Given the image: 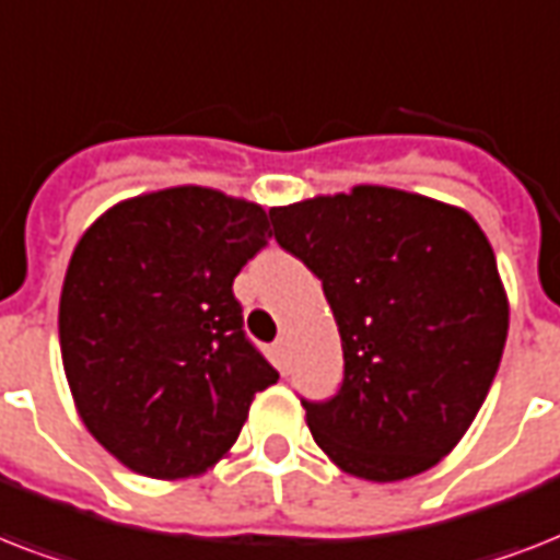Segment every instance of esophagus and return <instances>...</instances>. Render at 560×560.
I'll use <instances>...</instances> for the list:
<instances>
[{
    "label": "esophagus",
    "instance_id": "obj_1",
    "mask_svg": "<svg viewBox=\"0 0 560 560\" xmlns=\"http://www.w3.org/2000/svg\"><path fill=\"white\" fill-rule=\"evenodd\" d=\"M288 349H290V340H288V334H281L279 340H276V351H279V354H288Z\"/></svg>",
    "mask_w": 560,
    "mask_h": 560
}]
</instances>
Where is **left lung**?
I'll return each mask as SVG.
<instances>
[{"label":"left lung","mask_w":560,"mask_h":560,"mask_svg":"<svg viewBox=\"0 0 560 560\" xmlns=\"http://www.w3.org/2000/svg\"><path fill=\"white\" fill-rule=\"evenodd\" d=\"M270 220L340 328V392L302 400L314 442L369 482L430 470L468 433L505 349L486 232L465 209L386 186L276 206Z\"/></svg>","instance_id":"obj_1"}]
</instances>
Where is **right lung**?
Returning a JSON list of instances; mask_svg holds the SVG:
<instances>
[{"label":"right lung","instance_id":"add662e5","mask_svg":"<svg viewBox=\"0 0 560 560\" xmlns=\"http://www.w3.org/2000/svg\"><path fill=\"white\" fill-rule=\"evenodd\" d=\"M270 235L258 202L177 186L116 202L74 246L57 316L66 381L86 430L136 474L211 468L279 381L232 293Z\"/></svg>","mask_w":560,"mask_h":560}]
</instances>
